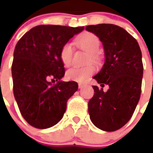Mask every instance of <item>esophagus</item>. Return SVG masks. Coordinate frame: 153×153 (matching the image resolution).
Segmentation results:
<instances>
[{
	"label": "esophagus",
	"instance_id": "esophagus-1",
	"mask_svg": "<svg viewBox=\"0 0 153 153\" xmlns=\"http://www.w3.org/2000/svg\"><path fill=\"white\" fill-rule=\"evenodd\" d=\"M78 88H83V84L82 83H78Z\"/></svg>",
	"mask_w": 153,
	"mask_h": 153
}]
</instances>
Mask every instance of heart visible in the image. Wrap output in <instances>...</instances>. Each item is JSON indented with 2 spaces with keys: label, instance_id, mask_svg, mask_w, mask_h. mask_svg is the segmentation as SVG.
<instances>
[{
  "label": "heart",
  "instance_id": "heart-1",
  "mask_svg": "<svg viewBox=\"0 0 153 153\" xmlns=\"http://www.w3.org/2000/svg\"><path fill=\"white\" fill-rule=\"evenodd\" d=\"M76 44L82 48V50L86 51L87 53H90L91 60H96V55L94 54L97 53L100 42L97 36L90 32H85L80 35L78 37H76L75 41ZM71 56H72V46L71 43H65L62 46L60 52H59V58L62 64L65 66H69L71 62ZM95 67L94 65H88L86 67L78 68L72 67L66 71V78L70 81L82 82H84L88 76H90L92 74L94 73Z\"/></svg>",
  "mask_w": 153,
  "mask_h": 153
}]
</instances>
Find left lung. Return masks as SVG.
<instances>
[{
    "instance_id": "left-lung-1",
    "label": "left lung",
    "mask_w": 153,
    "mask_h": 153,
    "mask_svg": "<svg viewBox=\"0 0 153 153\" xmlns=\"http://www.w3.org/2000/svg\"><path fill=\"white\" fill-rule=\"evenodd\" d=\"M86 30L99 37L105 52L104 65L94 78L101 87L109 86L106 92L93 86L88 113L97 128L111 132L129 121L139 102L143 76L141 51L137 41L117 25L100 24Z\"/></svg>"
}]
</instances>
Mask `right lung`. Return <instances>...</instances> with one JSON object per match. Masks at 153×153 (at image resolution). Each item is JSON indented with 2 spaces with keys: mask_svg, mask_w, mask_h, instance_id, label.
I'll use <instances>...</instances> for the list:
<instances>
[{
  "mask_svg": "<svg viewBox=\"0 0 153 153\" xmlns=\"http://www.w3.org/2000/svg\"><path fill=\"white\" fill-rule=\"evenodd\" d=\"M84 27L42 25L30 29L18 42L13 53V94L21 114L31 126L48 128L61 120L68 99L77 82H63L62 46ZM52 79L57 82L53 85Z\"/></svg>",
  "mask_w": 153,
  "mask_h": 153,
  "instance_id": "right-lung-1",
  "label": "right lung"
}]
</instances>
